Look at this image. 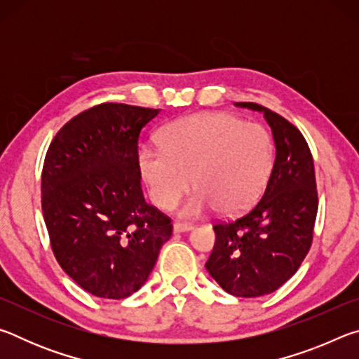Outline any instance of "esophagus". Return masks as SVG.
<instances>
[{
    "instance_id": "1",
    "label": "esophagus",
    "mask_w": 359,
    "mask_h": 359,
    "mask_svg": "<svg viewBox=\"0 0 359 359\" xmlns=\"http://www.w3.org/2000/svg\"><path fill=\"white\" fill-rule=\"evenodd\" d=\"M193 229L191 223H185V222H175L174 223V233H185V231Z\"/></svg>"
}]
</instances>
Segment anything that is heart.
Instances as JSON below:
<instances>
[{
    "instance_id": "heart-1",
    "label": "heart",
    "mask_w": 359,
    "mask_h": 359,
    "mask_svg": "<svg viewBox=\"0 0 359 359\" xmlns=\"http://www.w3.org/2000/svg\"><path fill=\"white\" fill-rule=\"evenodd\" d=\"M161 149L145 147L137 163L158 208L172 209L198 190L182 214L196 217L210 209L234 215L255 203L269 175L274 147L258 123L229 114H198L174 120L158 136Z\"/></svg>"
}]
</instances>
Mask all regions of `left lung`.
Wrapping results in <instances>:
<instances>
[{
	"instance_id": "1",
	"label": "left lung",
	"mask_w": 359,
	"mask_h": 359,
	"mask_svg": "<svg viewBox=\"0 0 359 359\" xmlns=\"http://www.w3.org/2000/svg\"><path fill=\"white\" fill-rule=\"evenodd\" d=\"M264 114L276 142L274 166L259 201L234 220H218L205 269L226 293L258 297L294 276L313 241L318 191L313 158L302 133L257 102H236Z\"/></svg>"
}]
</instances>
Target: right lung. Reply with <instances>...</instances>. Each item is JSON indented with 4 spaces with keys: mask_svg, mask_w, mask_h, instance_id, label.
<instances>
[{
    "mask_svg": "<svg viewBox=\"0 0 359 359\" xmlns=\"http://www.w3.org/2000/svg\"><path fill=\"white\" fill-rule=\"evenodd\" d=\"M160 109L102 102L72 117L52 139L41 175L52 252L79 287L123 299L142 287L171 218L147 204L137 142Z\"/></svg>",
    "mask_w": 359,
    "mask_h": 359,
    "instance_id": "add662e5",
    "label": "right lung"
}]
</instances>
